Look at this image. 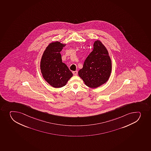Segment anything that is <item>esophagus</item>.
<instances>
[{"mask_svg":"<svg viewBox=\"0 0 151 151\" xmlns=\"http://www.w3.org/2000/svg\"><path fill=\"white\" fill-rule=\"evenodd\" d=\"M73 74L74 75H77V74H78V71H75L73 72Z\"/></svg>","mask_w":151,"mask_h":151,"instance_id":"esophagus-1","label":"esophagus"}]
</instances>
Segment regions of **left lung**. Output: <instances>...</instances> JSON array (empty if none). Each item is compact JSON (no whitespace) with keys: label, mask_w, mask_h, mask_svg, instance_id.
<instances>
[{"label":"left lung","mask_w":151,"mask_h":151,"mask_svg":"<svg viewBox=\"0 0 151 151\" xmlns=\"http://www.w3.org/2000/svg\"><path fill=\"white\" fill-rule=\"evenodd\" d=\"M112 71V61L109 52L100 40L96 41L93 49L84 62L78 75L86 85L97 88L106 83Z\"/></svg>","instance_id":"8db88e82"}]
</instances>
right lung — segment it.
<instances>
[{"mask_svg":"<svg viewBox=\"0 0 151 151\" xmlns=\"http://www.w3.org/2000/svg\"><path fill=\"white\" fill-rule=\"evenodd\" d=\"M65 45L61 41L52 42L47 47L41 59L40 66L42 76L55 88L65 86L73 76L67 66L62 62L60 54Z\"/></svg>","mask_w":151,"mask_h":151,"instance_id":"1","label":"right lung"}]
</instances>
